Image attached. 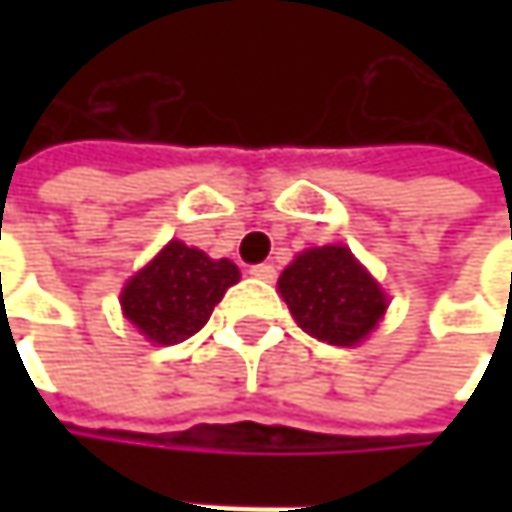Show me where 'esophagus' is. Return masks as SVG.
<instances>
[{
    "label": "esophagus",
    "mask_w": 512,
    "mask_h": 512,
    "mask_svg": "<svg viewBox=\"0 0 512 512\" xmlns=\"http://www.w3.org/2000/svg\"><path fill=\"white\" fill-rule=\"evenodd\" d=\"M249 272H252L255 278H260V281H275V266H272V263H257Z\"/></svg>",
    "instance_id": "obj_1"
}]
</instances>
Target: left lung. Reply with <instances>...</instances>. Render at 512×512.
Here are the masks:
<instances>
[{
  "label": "left lung",
  "mask_w": 512,
  "mask_h": 512,
  "mask_svg": "<svg viewBox=\"0 0 512 512\" xmlns=\"http://www.w3.org/2000/svg\"><path fill=\"white\" fill-rule=\"evenodd\" d=\"M296 323L317 341L358 344L385 314V293L344 246L308 249L278 278Z\"/></svg>",
  "instance_id": "obj_1"
}]
</instances>
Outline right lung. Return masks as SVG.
Listing matches in <instances>:
<instances>
[{"instance_id":"obj_1","label":"right lung","mask_w":512,"mask_h":512,"mask_svg":"<svg viewBox=\"0 0 512 512\" xmlns=\"http://www.w3.org/2000/svg\"><path fill=\"white\" fill-rule=\"evenodd\" d=\"M237 281L240 269L231 260H213L201 249L171 240L124 287L121 308L154 344H180L210 320L225 290Z\"/></svg>"}]
</instances>
